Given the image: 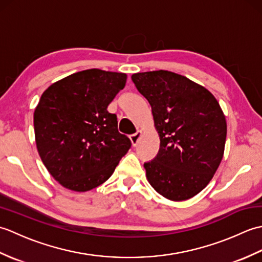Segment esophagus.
I'll use <instances>...</instances> for the list:
<instances>
[{"mask_svg":"<svg viewBox=\"0 0 262 262\" xmlns=\"http://www.w3.org/2000/svg\"><path fill=\"white\" fill-rule=\"evenodd\" d=\"M142 134H143V133H142L141 130H137V132L135 133V134H133V135L129 136L130 141H132V144H133V146H136V145H137L138 141H140V138L142 137Z\"/></svg>","mask_w":262,"mask_h":262,"instance_id":"obj_1","label":"esophagus"}]
</instances>
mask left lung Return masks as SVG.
Masks as SVG:
<instances>
[{"instance_id": "obj_1", "label": "left lung", "mask_w": 262, "mask_h": 262, "mask_svg": "<svg viewBox=\"0 0 262 262\" xmlns=\"http://www.w3.org/2000/svg\"><path fill=\"white\" fill-rule=\"evenodd\" d=\"M151 104L160 136L158 155L144 163L151 186L174 202L196 196L223 159L226 120L207 89L169 71L132 75Z\"/></svg>"}]
</instances>
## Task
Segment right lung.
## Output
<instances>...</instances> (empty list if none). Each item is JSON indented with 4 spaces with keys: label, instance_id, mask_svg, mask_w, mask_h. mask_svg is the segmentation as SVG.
I'll return each instance as SVG.
<instances>
[{
    "label": "right lung",
    "instance_id": "right-lung-1",
    "mask_svg": "<svg viewBox=\"0 0 262 262\" xmlns=\"http://www.w3.org/2000/svg\"><path fill=\"white\" fill-rule=\"evenodd\" d=\"M127 75L91 69L55 82L42 93L33 114L38 153L63 187L88 191L114 173L130 148L107 110L125 88Z\"/></svg>",
    "mask_w": 262,
    "mask_h": 262
}]
</instances>
